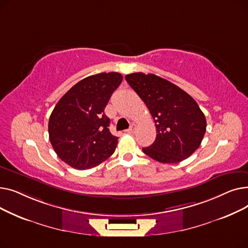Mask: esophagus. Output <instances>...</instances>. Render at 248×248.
Listing matches in <instances>:
<instances>
[{"label": "esophagus", "mask_w": 248, "mask_h": 248, "mask_svg": "<svg viewBox=\"0 0 248 248\" xmlns=\"http://www.w3.org/2000/svg\"><path fill=\"white\" fill-rule=\"evenodd\" d=\"M136 129H137V124H133L131 125V127H129L126 132H127L128 134H135V133H136Z\"/></svg>", "instance_id": "34e87169"}]
</instances>
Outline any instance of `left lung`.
Returning a JSON list of instances; mask_svg holds the SVG:
<instances>
[{
	"label": "left lung",
	"instance_id": "8db88e82",
	"mask_svg": "<svg viewBox=\"0 0 248 248\" xmlns=\"http://www.w3.org/2000/svg\"><path fill=\"white\" fill-rule=\"evenodd\" d=\"M125 80L145 102L157 128V138L142 152L164 164L189 158L201 145L207 125L197 102L183 89L155 74L131 73L125 75Z\"/></svg>",
	"mask_w": 248,
	"mask_h": 248
}]
</instances>
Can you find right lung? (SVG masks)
I'll return each mask as SVG.
<instances>
[{
  "label": "right lung",
  "mask_w": 248,
  "mask_h": 248,
  "mask_svg": "<svg viewBox=\"0 0 248 248\" xmlns=\"http://www.w3.org/2000/svg\"><path fill=\"white\" fill-rule=\"evenodd\" d=\"M123 81L117 72H102L73 85L52 111L48 133L58 157L77 170L98 166L114 153L117 137L109 132L104 108Z\"/></svg>",
  "instance_id": "1"
}]
</instances>
